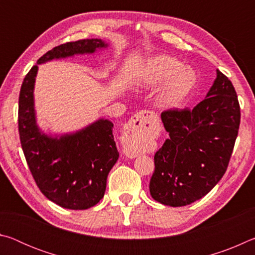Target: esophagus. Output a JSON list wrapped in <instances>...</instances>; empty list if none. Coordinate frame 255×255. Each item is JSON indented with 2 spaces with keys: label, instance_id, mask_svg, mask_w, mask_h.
Returning a JSON list of instances; mask_svg holds the SVG:
<instances>
[{
  "label": "esophagus",
  "instance_id": "34e87169",
  "mask_svg": "<svg viewBox=\"0 0 255 255\" xmlns=\"http://www.w3.org/2000/svg\"><path fill=\"white\" fill-rule=\"evenodd\" d=\"M154 114L148 110H141L133 115L124 128L123 145L124 152L128 157H136L143 145L146 136H148L152 127Z\"/></svg>",
  "mask_w": 255,
  "mask_h": 255
}]
</instances>
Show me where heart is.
I'll list each match as a JSON object with an SVG mask.
<instances>
[{
	"mask_svg": "<svg viewBox=\"0 0 255 255\" xmlns=\"http://www.w3.org/2000/svg\"><path fill=\"white\" fill-rule=\"evenodd\" d=\"M197 82L196 74L184 67L178 58L159 55L148 59L141 70L140 83L146 88L159 89L156 103L163 109H176L188 100Z\"/></svg>",
	"mask_w": 255,
	"mask_h": 255,
	"instance_id": "1",
	"label": "heart"
}]
</instances>
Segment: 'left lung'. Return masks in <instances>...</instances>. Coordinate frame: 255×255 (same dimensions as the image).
<instances>
[{
	"instance_id": "left-lung-1",
	"label": "left lung",
	"mask_w": 255,
	"mask_h": 255,
	"mask_svg": "<svg viewBox=\"0 0 255 255\" xmlns=\"http://www.w3.org/2000/svg\"><path fill=\"white\" fill-rule=\"evenodd\" d=\"M169 138L154 156V200L187 206L206 196L227 170L239 133L241 109L232 82L217 70L206 99L193 108L161 115Z\"/></svg>"
}]
</instances>
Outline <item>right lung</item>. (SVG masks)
I'll return each mask as SVG.
<instances>
[{
  "instance_id": "right-lung-1",
  "label": "right lung",
  "mask_w": 255,
  "mask_h": 255,
  "mask_svg": "<svg viewBox=\"0 0 255 255\" xmlns=\"http://www.w3.org/2000/svg\"><path fill=\"white\" fill-rule=\"evenodd\" d=\"M107 44L82 39L59 45L41 56L37 64L76 54H92ZM38 65L31 67L19 96V133L25 161L46 198L63 208L83 210L105 196L107 178L119 157L108 119H99L81 130L60 137L47 136L38 128L33 105Z\"/></svg>"
}]
</instances>
